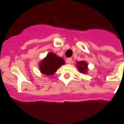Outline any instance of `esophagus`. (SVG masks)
I'll return each mask as SVG.
<instances>
[{"instance_id":"34e87169","label":"esophagus","mask_w":124,"mask_h":124,"mask_svg":"<svg viewBox=\"0 0 124 124\" xmlns=\"http://www.w3.org/2000/svg\"><path fill=\"white\" fill-rule=\"evenodd\" d=\"M72 59H71V58H68L66 60V62L67 63H72Z\"/></svg>"}]
</instances>
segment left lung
Returning a JSON list of instances; mask_svg holds the SVG:
<instances>
[{
  "mask_svg": "<svg viewBox=\"0 0 124 124\" xmlns=\"http://www.w3.org/2000/svg\"><path fill=\"white\" fill-rule=\"evenodd\" d=\"M87 63H86L85 61H80V62H77V69L79 70V72L82 74H86L87 72Z\"/></svg>",
  "mask_w": 124,
  "mask_h": 124,
  "instance_id": "left-lung-1",
  "label": "left lung"
}]
</instances>
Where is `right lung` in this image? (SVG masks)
I'll list each match as a JSON object with an SVG mask.
<instances>
[{"mask_svg":"<svg viewBox=\"0 0 124 124\" xmlns=\"http://www.w3.org/2000/svg\"><path fill=\"white\" fill-rule=\"evenodd\" d=\"M64 64L65 61L63 58L60 57L53 52H50L40 62V71L44 75L50 76L54 75L57 70Z\"/></svg>","mask_w":124,"mask_h":124,"instance_id":"right-lung-1","label":"right lung"}]
</instances>
